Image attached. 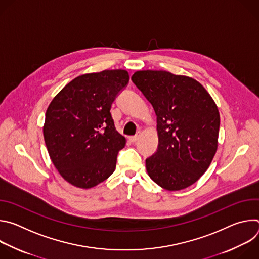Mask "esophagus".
<instances>
[{
  "mask_svg": "<svg viewBox=\"0 0 259 259\" xmlns=\"http://www.w3.org/2000/svg\"><path fill=\"white\" fill-rule=\"evenodd\" d=\"M140 135H141V132H140V131H138V132L136 133V135H135V136H130V137H129V140H130L131 142H135V141H137V140H138V138L140 137Z\"/></svg>",
  "mask_w": 259,
  "mask_h": 259,
  "instance_id": "obj_1",
  "label": "esophagus"
}]
</instances>
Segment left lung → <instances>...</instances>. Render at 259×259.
<instances>
[{"mask_svg": "<svg viewBox=\"0 0 259 259\" xmlns=\"http://www.w3.org/2000/svg\"><path fill=\"white\" fill-rule=\"evenodd\" d=\"M131 79L157 116L159 145L145 160L149 176L167 191L191 187L217 151L220 117L215 101L188 76L146 69L135 71Z\"/></svg>", "mask_w": 259, "mask_h": 259, "instance_id": "left-lung-1", "label": "left lung"}]
</instances>
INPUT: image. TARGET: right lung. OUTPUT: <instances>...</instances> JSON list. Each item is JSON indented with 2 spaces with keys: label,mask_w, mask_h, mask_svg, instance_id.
Segmentation results:
<instances>
[{
  "label": "right lung",
  "mask_w": 259,
  "mask_h": 259,
  "mask_svg": "<svg viewBox=\"0 0 259 259\" xmlns=\"http://www.w3.org/2000/svg\"><path fill=\"white\" fill-rule=\"evenodd\" d=\"M129 82L125 69L85 73L52 99L43 134L50 159L71 186L88 190L115 171L126 138L115 127L110 107Z\"/></svg>",
  "instance_id": "1"
}]
</instances>
